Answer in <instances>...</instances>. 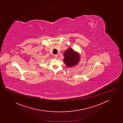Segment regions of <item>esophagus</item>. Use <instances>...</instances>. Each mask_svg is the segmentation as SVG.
Here are the masks:
<instances>
[{
  "label": "esophagus",
  "instance_id": "obj_1",
  "mask_svg": "<svg viewBox=\"0 0 123 123\" xmlns=\"http://www.w3.org/2000/svg\"><path fill=\"white\" fill-rule=\"evenodd\" d=\"M54 58L55 59H57L58 58V55H54Z\"/></svg>",
  "mask_w": 123,
  "mask_h": 123
}]
</instances>
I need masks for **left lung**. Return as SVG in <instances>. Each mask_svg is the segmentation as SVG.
<instances>
[{
	"instance_id": "8db88e82",
	"label": "left lung",
	"mask_w": 123,
	"mask_h": 123,
	"mask_svg": "<svg viewBox=\"0 0 123 123\" xmlns=\"http://www.w3.org/2000/svg\"><path fill=\"white\" fill-rule=\"evenodd\" d=\"M64 56V62L68 67H71L77 64L80 58V54L71 48H69L65 51Z\"/></svg>"
}]
</instances>
